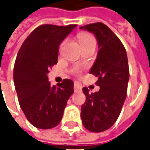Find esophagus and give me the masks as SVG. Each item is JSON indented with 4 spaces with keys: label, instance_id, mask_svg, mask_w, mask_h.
<instances>
[{
    "label": "esophagus",
    "instance_id": "1",
    "mask_svg": "<svg viewBox=\"0 0 150 150\" xmlns=\"http://www.w3.org/2000/svg\"><path fill=\"white\" fill-rule=\"evenodd\" d=\"M81 84L78 83L77 81H75V82H74V90H75V91H81Z\"/></svg>",
    "mask_w": 150,
    "mask_h": 150
}]
</instances>
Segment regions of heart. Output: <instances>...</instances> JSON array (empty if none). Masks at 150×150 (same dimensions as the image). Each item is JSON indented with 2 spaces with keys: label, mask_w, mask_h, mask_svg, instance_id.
Returning a JSON list of instances; mask_svg holds the SVG:
<instances>
[{
  "label": "heart",
  "mask_w": 150,
  "mask_h": 150,
  "mask_svg": "<svg viewBox=\"0 0 150 150\" xmlns=\"http://www.w3.org/2000/svg\"><path fill=\"white\" fill-rule=\"evenodd\" d=\"M79 40L81 42V45L90 44V43H96V40L91 34L81 33L79 35ZM79 69H75V72H79Z\"/></svg>",
  "instance_id": "b5f03b06"
}]
</instances>
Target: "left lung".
<instances>
[{"mask_svg": "<svg viewBox=\"0 0 150 150\" xmlns=\"http://www.w3.org/2000/svg\"><path fill=\"white\" fill-rule=\"evenodd\" d=\"M95 35L99 51L90 73L98 78L100 91L82 88L86 102L81 107L83 126L92 132L110 128L120 114L127 97L129 81L127 54L119 38L102 23L79 28Z\"/></svg>", "mask_w": 150, "mask_h": 150, "instance_id": "8db88e82", "label": "left lung"}]
</instances>
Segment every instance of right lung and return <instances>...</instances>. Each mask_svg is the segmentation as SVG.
<instances>
[{
  "label": "right lung",
  "instance_id": "add662e5",
  "mask_svg": "<svg viewBox=\"0 0 150 150\" xmlns=\"http://www.w3.org/2000/svg\"><path fill=\"white\" fill-rule=\"evenodd\" d=\"M77 24H45L33 31L22 44L14 67V83L27 119L39 129H50L61 121L73 81L64 79L58 86L48 81L49 69L57 64L59 48Z\"/></svg>",
  "mask_w": 150,
  "mask_h": 150
}]
</instances>
